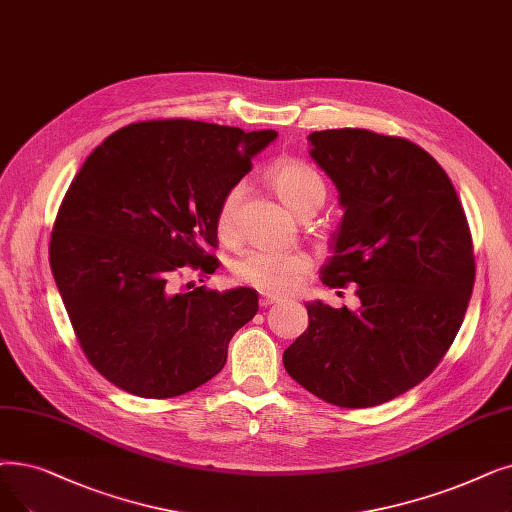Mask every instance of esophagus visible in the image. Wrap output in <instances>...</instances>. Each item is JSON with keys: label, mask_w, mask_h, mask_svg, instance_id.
<instances>
[{"label": "esophagus", "mask_w": 512, "mask_h": 512, "mask_svg": "<svg viewBox=\"0 0 512 512\" xmlns=\"http://www.w3.org/2000/svg\"><path fill=\"white\" fill-rule=\"evenodd\" d=\"M282 299L280 297H274V295H261V299H259V305L261 307H270V305H276V303H280Z\"/></svg>", "instance_id": "esophagus-1"}]
</instances>
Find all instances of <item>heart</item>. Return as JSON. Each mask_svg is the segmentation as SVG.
Wrapping results in <instances>:
<instances>
[{
    "label": "heart",
    "instance_id": "b5f03b06",
    "mask_svg": "<svg viewBox=\"0 0 512 512\" xmlns=\"http://www.w3.org/2000/svg\"><path fill=\"white\" fill-rule=\"evenodd\" d=\"M270 184L282 203L299 217L316 213L326 196V186L320 173L301 161H280L270 171ZM242 198V188L234 186L221 198L215 226L219 236L232 240L236 236V219ZM311 270V259L301 251H268L253 249L234 263L236 282L251 286L265 295H286L295 291Z\"/></svg>",
    "mask_w": 512,
    "mask_h": 512
}]
</instances>
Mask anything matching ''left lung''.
Returning <instances> with one entry per match:
<instances>
[{
    "label": "left lung",
    "instance_id": "obj_1",
    "mask_svg": "<svg viewBox=\"0 0 512 512\" xmlns=\"http://www.w3.org/2000/svg\"><path fill=\"white\" fill-rule=\"evenodd\" d=\"M307 140L345 211L322 282L358 284L360 307L307 303L282 362L328 404L379 406L425 381L456 339L475 284L469 224L448 173L410 140L351 127Z\"/></svg>",
    "mask_w": 512,
    "mask_h": 512
}]
</instances>
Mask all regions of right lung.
Wrapping results in <instances>:
<instances>
[{"label": "right lung", "mask_w": 512, "mask_h": 512, "mask_svg": "<svg viewBox=\"0 0 512 512\" xmlns=\"http://www.w3.org/2000/svg\"><path fill=\"white\" fill-rule=\"evenodd\" d=\"M276 136L142 121L87 157L58 209L50 265L79 345L106 381L165 399L224 368L234 332L257 314V291H180L177 276L217 270L209 251L221 198Z\"/></svg>", "instance_id": "add662e5"}]
</instances>
